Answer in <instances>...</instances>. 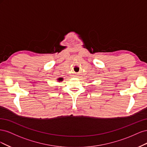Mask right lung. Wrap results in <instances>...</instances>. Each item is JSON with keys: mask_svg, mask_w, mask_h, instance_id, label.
<instances>
[{"mask_svg": "<svg viewBox=\"0 0 147 147\" xmlns=\"http://www.w3.org/2000/svg\"><path fill=\"white\" fill-rule=\"evenodd\" d=\"M57 80H58L59 82H61V81L63 80V78H58Z\"/></svg>", "mask_w": 147, "mask_h": 147, "instance_id": "1", "label": "right lung"}]
</instances>
